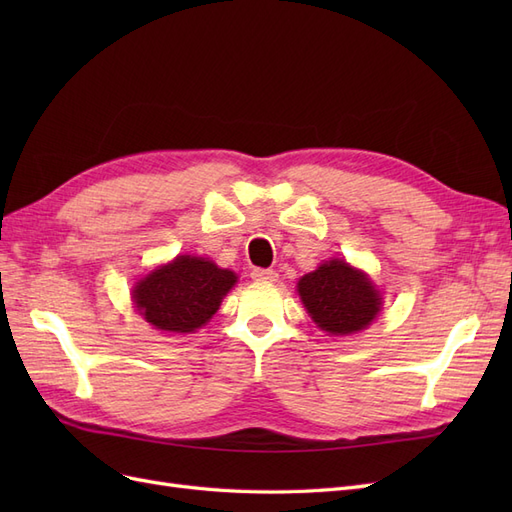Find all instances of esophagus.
I'll list each match as a JSON object with an SVG mask.
<instances>
[{
	"label": "esophagus",
	"instance_id": "obj_1",
	"mask_svg": "<svg viewBox=\"0 0 512 512\" xmlns=\"http://www.w3.org/2000/svg\"><path fill=\"white\" fill-rule=\"evenodd\" d=\"M252 280L273 284V282H277V273L273 269H254L252 271Z\"/></svg>",
	"mask_w": 512,
	"mask_h": 512
}]
</instances>
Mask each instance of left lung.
Here are the masks:
<instances>
[{"label": "left lung", "mask_w": 512, "mask_h": 512, "mask_svg": "<svg viewBox=\"0 0 512 512\" xmlns=\"http://www.w3.org/2000/svg\"><path fill=\"white\" fill-rule=\"evenodd\" d=\"M299 297L316 327L329 335H352L369 327L380 314V290L369 277L350 267L346 260H327L303 275Z\"/></svg>", "instance_id": "1"}]
</instances>
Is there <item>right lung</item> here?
Here are the masks:
<instances>
[{
    "label": "right lung",
    "mask_w": 512,
    "mask_h": 512,
    "mask_svg": "<svg viewBox=\"0 0 512 512\" xmlns=\"http://www.w3.org/2000/svg\"><path fill=\"white\" fill-rule=\"evenodd\" d=\"M237 275L200 256H177L147 273L132 288V301L153 329L194 333L218 312Z\"/></svg>",
    "instance_id": "add662e5"
}]
</instances>
